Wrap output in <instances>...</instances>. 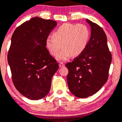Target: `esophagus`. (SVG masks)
I'll list each match as a JSON object with an SVG mask.
<instances>
[{
  "instance_id": "obj_1",
  "label": "esophagus",
  "mask_w": 122,
  "mask_h": 122,
  "mask_svg": "<svg viewBox=\"0 0 122 122\" xmlns=\"http://www.w3.org/2000/svg\"><path fill=\"white\" fill-rule=\"evenodd\" d=\"M65 66V65L63 64L62 62H60L59 63V67H64Z\"/></svg>"
}]
</instances>
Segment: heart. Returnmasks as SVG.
<instances>
[{
  "instance_id": "heart-1",
  "label": "heart",
  "mask_w": 122,
  "mask_h": 122,
  "mask_svg": "<svg viewBox=\"0 0 122 122\" xmlns=\"http://www.w3.org/2000/svg\"><path fill=\"white\" fill-rule=\"evenodd\" d=\"M90 30L84 24L65 23L52 34V38H48L46 46L52 56L57 59L66 61L71 55L77 56L84 51L89 41Z\"/></svg>"
}]
</instances>
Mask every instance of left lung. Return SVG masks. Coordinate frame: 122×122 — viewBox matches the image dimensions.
Returning a JSON list of instances; mask_svg holds the SVG:
<instances>
[{
  "label": "left lung",
  "instance_id": "1",
  "mask_svg": "<svg viewBox=\"0 0 122 122\" xmlns=\"http://www.w3.org/2000/svg\"><path fill=\"white\" fill-rule=\"evenodd\" d=\"M91 36L86 48L72 62L66 63L68 86L74 95L86 98L97 92L107 81L112 61L103 29L88 19Z\"/></svg>",
  "mask_w": 122,
  "mask_h": 122
}]
</instances>
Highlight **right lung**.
I'll return each instance as SVG.
<instances>
[{
  "mask_svg": "<svg viewBox=\"0 0 122 122\" xmlns=\"http://www.w3.org/2000/svg\"><path fill=\"white\" fill-rule=\"evenodd\" d=\"M57 22L35 17L18 27L12 34L8 54L16 89L30 100H38L49 92L52 78L59 68L46 48V41Z\"/></svg>",
  "mask_w": 122,
  "mask_h": 122,
  "instance_id": "obj_1",
  "label": "right lung"
}]
</instances>
